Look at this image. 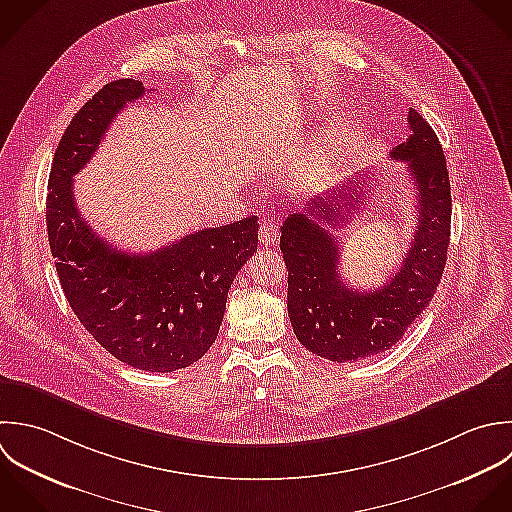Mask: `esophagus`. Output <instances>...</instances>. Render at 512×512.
<instances>
[{"label":"esophagus","instance_id":"1","mask_svg":"<svg viewBox=\"0 0 512 512\" xmlns=\"http://www.w3.org/2000/svg\"><path fill=\"white\" fill-rule=\"evenodd\" d=\"M279 239V227L271 221H265L261 227H259V241L265 245V247H273Z\"/></svg>","mask_w":512,"mask_h":512}]
</instances>
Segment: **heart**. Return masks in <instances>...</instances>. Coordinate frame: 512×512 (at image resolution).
I'll return each mask as SVG.
<instances>
[{
	"instance_id": "heart-1",
	"label": "heart",
	"mask_w": 512,
	"mask_h": 512,
	"mask_svg": "<svg viewBox=\"0 0 512 512\" xmlns=\"http://www.w3.org/2000/svg\"><path fill=\"white\" fill-rule=\"evenodd\" d=\"M343 145H345L343 127L337 125V123L329 125L327 131H325V151L331 153V155H337V153H341Z\"/></svg>"
}]
</instances>
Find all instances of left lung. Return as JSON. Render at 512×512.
<instances>
[{
  "instance_id": "obj_1",
  "label": "left lung",
  "mask_w": 512,
  "mask_h": 512,
  "mask_svg": "<svg viewBox=\"0 0 512 512\" xmlns=\"http://www.w3.org/2000/svg\"><path fill=\"white\" fill-rule=\"evenodd\" d=\"M411 135L391 151L409 163L417 185V227L397 273L379 289L355 291L339 271L341 247L325 229L351 219L363 203L359 177L315 197L281 227L289 271L287 309L299 343L333 363H353L399 343L441 283L451 241V183L445 153L433 127L409 111Z\"/></svg>"
}]
</instances>
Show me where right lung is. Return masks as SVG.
<instances>
[{"label":"right lung","mask_w":512,"mask_h":512,"mask_svg":"<svg viewBox=\"0 0 512 512\" xmlns=\"http://www.w3.org/2000/svg\"><path fill=\"white\" fill-rule=\"evenodd\" d=\"M145 91L137 79H117L75 113L53 155L45 221L61 289L81 325L121 363L171 373L215 343L229 287L257 251L259 223L251 215L135 255L115 249L83 221L73 175L117 113Z\"/></svg>","instance_id":"add662e5"}]
</instances>
